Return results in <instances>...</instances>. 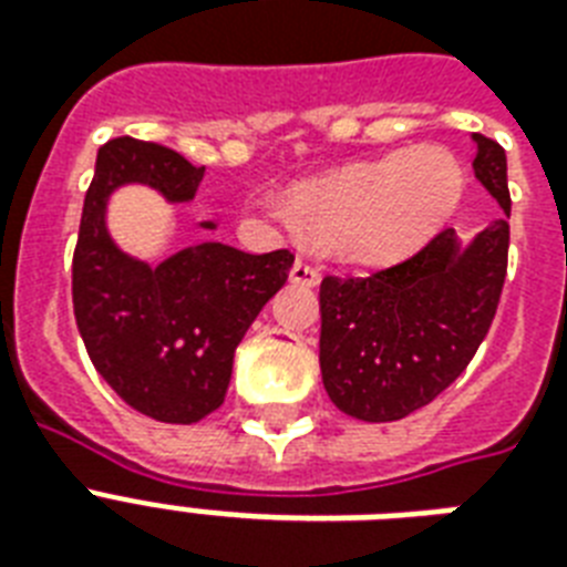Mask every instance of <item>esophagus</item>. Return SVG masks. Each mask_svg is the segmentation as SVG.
Instances as JSON below:
<instances>
[{
    "label": "esophagus",
    "instance_id": "esophagus-1",
    "mask_svg": "<svg viewBox=\"0 0 567 567\" xmlns=\"http://www.w3.org/2000/svg\"><path fill=\"white\" fill-rule=\"evenodd\" d=\"M291 282L309 285V288H315V285L320 282V270L311 265V261H306V258H297L291 267Z\"/></svg>",
    "mask_w": 567,
    "mask_h": 567
}]
</instances>
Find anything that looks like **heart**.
I'll return each mask as SVG.
<instances>
[{
    "mask_svg": "<svg viewBox=\"0 0 567 567\" xmlns=\"http://www.w3.org/2000/svg\"><path fill=\"white\" fill-rule=\"evenodd\" d=\"M465 188L456 155L441 146L396 150L347 164L291 190V208L315 240H327L355 265H388L409 256L450 220ZM293 214L274 208L282 226Z\"/></svg>",
    "mask_w": 567,
    "mask_h": 567,
    "instance_id": "obj_1",
    "label": "heart"
}]
</instances>
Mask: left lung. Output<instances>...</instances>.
I'll return each mask as SVG.
<instances>
[{
    "mask_svg": "<svg viewBox=\"0 0 567 567\" xmlns=\"http://www.w3.org/2000/svg\"><path fill=\"white\" fill-rule=\"evenodd\" d=\"M474 173L509 214L506 150L474 135ZM509 265V223L458 247L441 229L414 256L368 276L320 282V373L329 400L368 423L432 403L467 368L497 315Z\"/></svg>",
    "mask_w": 567,
    "mask_h": 567,
    "instance_id": "obj_1",
    "label": "left lung"
}]
</instances>
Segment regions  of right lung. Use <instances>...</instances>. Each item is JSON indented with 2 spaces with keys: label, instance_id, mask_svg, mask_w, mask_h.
I'll use <instances>...</instances> for the list:
<instances>
[{
  "label": "right lung",
  "instance_id": "add662e5",
  "mask_svg": "<svg viewBox=\"0 0 567 567\" xmlns=\"http://www.w3.org/2000/svg\"><path fill=\"white\" fill-rule=\"evenodd\" d=\"M203 173L167 146L109 141L96 155L73 252V311L93 368L132 409L162 423H196L220 409L240 338L293 265L291 249L249 256L196 244L150 267L114 247L105 229L111 190L144 182L185 203Z\"/></svg>",
  "mask_w": 567,
  "mask_h": 567
}]
</instances>
